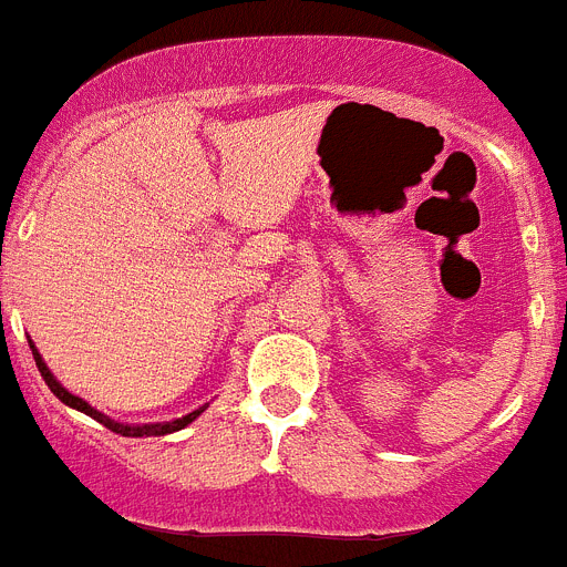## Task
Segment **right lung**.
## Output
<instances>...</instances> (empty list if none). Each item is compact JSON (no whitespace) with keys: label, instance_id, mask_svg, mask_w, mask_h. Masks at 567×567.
<instances>
[{"label":"right lung","instance_id":"1","mask_svg":"<svg viewBox=\"0 0 567 567\" xmlns=\"http://www.w3.org/2000/svg\"><path fill=\"white\" fill-rule=\"evenodd\" d=\"M31 350H34V362H37V368H40L42 379H45V385L51 388V394L58 396L60 402H65L69 409L83 411V414H89V417L97 420V423H101V425H106L110 432L124 434V437H162V434L179 432V429H185V425H188V423H194V420L199 417V414H203V411H205V405H203V409L190 411V414H185V417H179V420H171V423H150V425H124V423H115V420H110V417H106V414H101V411H97V409H92L89 402H83L81 396L69 394V391H65V388L60 385L58 379L51 377V371H49V368H45V362H42V357H40V353H37L34 344H31Z\"/></svg>","mask_w":567,"mask_h":567}]
</instances>
